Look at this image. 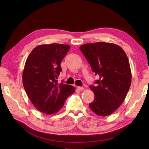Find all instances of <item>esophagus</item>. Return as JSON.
<instances>
[{
	"mask_svg": "<svg viewBox=\"0 0 149 149\" xmlns=\"http://www.w3.org/2000/svg\"><path fill=\"white\" fill-rule=\"evenodd\" d=\"M77 89L79 90H80V91H82V90H84V88L81 87V86H77Z\"/></svg>",
	"mask_w": 149,
	"mask_h": 149,
	"instance_id": "34e87169",
	"label": "esophagus"
}]
</instances>
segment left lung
Listing matches in <instances>:
<instances>
[{"mask_svg":"<svg viewBox=\"0 0 149 149\" xmlns=\"http://www.w3.org/2000/svg\"><path fill=\"white\" fill-rule=\"evenodd\" d=\"M79 49L99 78L95 86H90L95 95L90 108L97 115L108 116L122 105L131 86L127 56L120 46L111 43H86Z\"/></svg>","mask_w":149,"mask_h":149,"instance_id":"obj_1","label":"left lung"}]
</instances>
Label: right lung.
I'll return each mask as SVG.
<instances>
[{
	"label": "right lung",
	"instance_id": "add662e5",
	"mask_svg": "<svg viewBox=\"0 0 149 149\" xmlns=\"http://www.w3.org/2000/svg\"><path fill=\"white\" fill-rule=\"evenodd\" d=\"M70 48L65 44L40 45L29 54L25 63L22 82L34 106L47 115L58 112L75 88L57 79L62 71L61 62Z\"/></svg>",
	"mask_w": 149,
	"mask_h": 149
}]
</instances>
